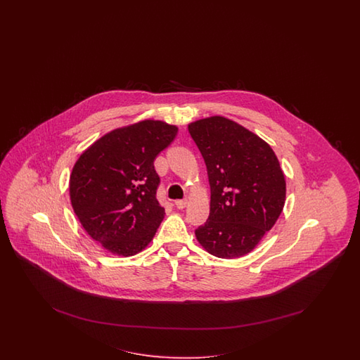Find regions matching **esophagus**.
<instances>
[{"mask_svg":"<svg viewBox=\"0 0 360 360\" xmlns=\"http://www.w3.org/2000/svg\"><path fill=\"white\" fill-rule=\"evenodd\" d=\"M187 206V200L186 199H181V200H175V207L178 210H184Z\"/></svg>","mask_w":360,"mask_h":360,"instance_id":"esophagus-1","label":"esophagus"}]
</instances>
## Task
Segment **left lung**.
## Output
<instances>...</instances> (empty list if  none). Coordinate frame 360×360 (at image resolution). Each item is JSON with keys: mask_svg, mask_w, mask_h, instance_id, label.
<instances>
[{"mask_svg": "<svg viewBox=\"0 0 360 360\" xmlns=\"http://www.w3.org/2000/svg\"><path fill=\"white\" fill-rule=\"evenodd\" d=\"M207 166L210 217L196 240L220 259L253 251L283 212L286 182L268 142L235 121L211 116L188 124Z\"/></svg>", "mask_w": 360, "mask_h": 360, "instance_id": "obj_1", "label": "left lung"}]
</instances>
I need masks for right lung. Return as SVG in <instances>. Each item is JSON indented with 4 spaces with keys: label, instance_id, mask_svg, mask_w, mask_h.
Returning a JSON list of instances; mask_svg holds the SVG:
<instances>
[{
    "label": "right lung",
    "instance_id": "obj_1",
    "mask_svg": "<svg viewBox=\"0 0 360 360\" xmlns=\"http://www.w3.org/2000/svg\"><path fill=\"white\" fill-rule=\"evenodd\" d=\"M176 131L165 121H139L104 134L77 158L70 175L71 205L104 250L129 257L152 241L165 217L155 198L154 160Z\"/></svg>",
    "mask_w": 360,
    "mask_h": 360
}]
</instances>
